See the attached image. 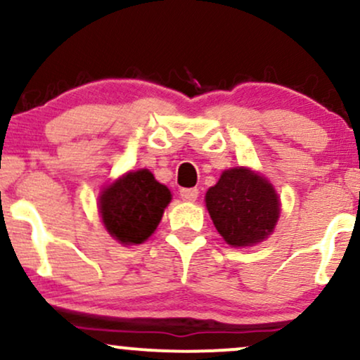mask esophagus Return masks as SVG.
Here are the masks:
<instances>
[{"label":"esophagus","instance_id":"obj_1","mask_svg":"<svg viewBox=\"0 0 360 360\" xmlns=\"http://www.w3.org/2000/svg\"><path fill=\"white\" fill-rule=\"evenodd\" d=\"M198 189L196 188H184L181 189V198H183L184 201H189V203H193V201H196L198 198Z\"/></svg>","mask_w":360,"mask_h":360}]
</instances>
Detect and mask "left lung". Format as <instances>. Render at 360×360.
I'll return each mask as SVG.
<instances>
[{
    "instance_id": "left-lung-1",
    "label": "left lung",
    "mask_w": 360,
    "mask_h": 360,
    "mask_svg": "<svg viewBox=\"0 0 360 360\" xmlns=\"http://www.w3.org/2000/svg\"><path fill=\"white\" fill-rule=\"evenodd\" d=\"M205 201L218 233L232 247L266 240L281 213L274 186L247 167L226 169Z\"/></svg>"
}]
</instances>
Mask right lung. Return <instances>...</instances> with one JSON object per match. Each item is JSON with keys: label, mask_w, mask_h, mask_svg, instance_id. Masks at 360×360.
Masks as SVG:
<instances>
[{"label": "right lung", "mask_w": 360, "mask_h": 360, "mask_svg": "<svg viewBox=\"0 0 360 360\" xmlns=\"http://www.w3.org/2000/svg\"><path fill=\"white\" fill-rule=\"evenodd\" d=\"M171 191L147 169L127 172L103 189L100 213L105 229L123 245H137L155 232Z\"/></svg>", "instance_id": "add662e5"}]
</instances>
